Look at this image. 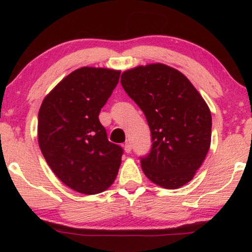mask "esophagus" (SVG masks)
Returning <instances> with one entry per match:
<instances>
[{
  "instance_id": "esophagus-1",
  "label": "esophagus",
  "mask_w": 252,
  "mask_h": 252,
  "mask_svg": "<svg viewBox=\"0 0 252 252\" xmlns=\"http://www.w3.org/2000/svg\"><path fill=\"white\" fill-rule=\"evenodd\" d=\"M124 152H126V153L131 152V143L126 142V144H124Z\"/></svg>"
}]
</instances>
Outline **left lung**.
Segmentation results:
<instances>
[{
    "label": "left lung",
    "mask_w": 252,
    "mask_h": 252,
    "mask_svg": "<svg viewBox=\"0 0 252 252\" xmlns=\"http://www.w3.org/2000/svg\"><path fill=\"white\" fill-rule=\"evenodd\" d=\"M121 84L152 132V149L141 158L143 173L163 189L186 185L210 149L212 117L204 98L181 72L164 63L123 72Z\"/></svg>",
    "instance_id": "left-lung-1"
}]
</instances>
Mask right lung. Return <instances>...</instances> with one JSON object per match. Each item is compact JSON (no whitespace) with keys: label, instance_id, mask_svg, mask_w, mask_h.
<instances>
[{"label":"right lung","instance_id":"obj_1","mask_svg":"<svg viewBox=\"0 0 252 252\" xmlns=\"http://www.w3.org/2000/svg\"><path fill=\"white\" fill-rule=\"evenodd\" d=\"M120 74L110 68H78L40 106L37 141L43 158L66 186L83 194L108 189L120 169L123 149L109 142L98 118Z\"/></svg>","mask_w":252,"mask_h":252}]
</instances>
